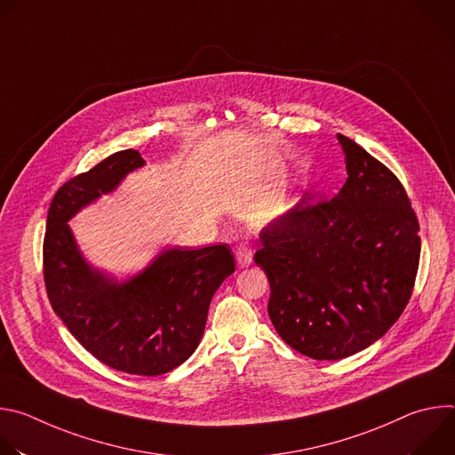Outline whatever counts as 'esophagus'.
Returning a JSON list of instances; mask_svg holds the SVG:
<instances>
[{
	"instance_id": "1",
	"label": "esophagus",
	"mask_w": 455,
	"mask_h": 455,
	"mask_svg": "<svg viewBox=\"0 0 455 455\" xmlns=\"http://www.w3.org/2000/svg\"><path fill=\"white\" fill-rule=\"evenodd\" d=\"M235 261L241 268L244 267H250L251 261H253V251H251V246L248 241H241L237 246H235Z\"/></svg>"
}]
</instances>
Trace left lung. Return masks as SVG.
I'll use <instances>...</instances> for the list:
<instances>
[{"instance_id":"8db88e82","label":"left lung","mask_w":455,"mask_h":455,"mask_svg":"<svg viewBox=\"0 0 455 455\" xmlns=\"http://www.w3.org/2000/svg\"><path fill=\"white\" fill-rule=\"evenodd\" d=\"M347 180L330 202L307 196L259 234L275 331L313 360H340L381 339L403 313L419 265V225L400 180L337 135Z\"/></svg>"}]
</instances>
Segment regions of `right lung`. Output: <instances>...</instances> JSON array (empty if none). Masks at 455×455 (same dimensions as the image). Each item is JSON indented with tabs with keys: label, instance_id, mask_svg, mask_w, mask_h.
I'll return each mask as SVG.
<instances>
[{
	"label": "right lung",
	"instance_id": "add662e5",
	"mask_svg": "<svg viewBox=\"0 0 455 455\" xmlns=\"http://www.w3.org/2000/svg\"><path fill=\"white\" fill-rule=\"evenodd\" d=\"M144 165L125 149L64 183L48 211L43 265L53 311L86 351L116 371L158 376L196 351L211 300L235 263L227 244L165 248L118 281L86 261L68 221Z\"/></svg>",
	"mask_w": 455,
	"mask_h": 455
}]
</instances>
